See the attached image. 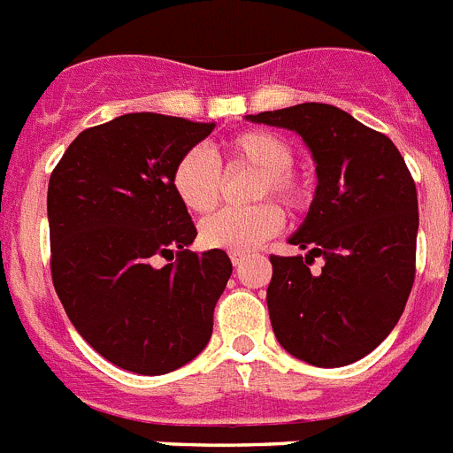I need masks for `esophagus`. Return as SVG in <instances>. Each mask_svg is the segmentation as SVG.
<instances>
[{"label":"esophagus","instance_id":"1","mask_svg":"<svg viewBox=\"0 0 453 453\" xmlns=\"http://www.w3.org/2000/svg\"><path fill=\"white\" fill-rule=\"evenodd\" d=\"M230 259H232V264H234V266H242L243 259H246V255H230Z\"/></svg>","mask_w":453,"mask_h":453}]
</instances>
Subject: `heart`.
<instances>
[{
    "label": "heart",
    "instance_id": "1",
    "mask_svg": "<svg viewBox=\"0 0 453 453\" xmlns=\"http://www.w3.org/2000/svg\"><path fill=\"white\" fill-rule=\"evenodd\" d=\"M230 165L259 171L252 198L268 194L288 210H303L309 201V185L291 171L293 149L268 130H243L226 144ZM171 187L189 211H210L221 191V166L207 146L185 150L171 171ZM284 214L273 203H257L243 210H221L198 226V239L211 250L248 255L282 230Z\"/></svg>",
    "mask_w": 453,
    "mask_h": 453
}]
</instances>
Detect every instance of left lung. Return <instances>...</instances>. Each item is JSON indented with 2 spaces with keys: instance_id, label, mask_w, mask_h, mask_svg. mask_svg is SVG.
<instances>
[{
  "instance_id": "1",
  "label": "left lung",
  "mask_w": 453,
  "mask_h": 453,
  "mask_svg": "<svg viewBox=\"0 0 453 453\" xmlns=\"http://www.w3.org/2000/svg\"><path fill=\"white\" fill-rule=\"evenodd\" d=\"M246 119L297 133L316 162V194L288 236L309 252L271 257L275 338L318 368L354 364L393 332L413 287L418 191L404 157L336 105L297 104ZM313 256L326 259L316 276Z\"/></svg>"
}]
</instances>
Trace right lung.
I'll use <instances>...</instances> for the list:
<instances>
[{
    "mask_svg": "<svg viewBox=\"0 0 453 453\" xmlns=\"http://www.w3.org/2000/svg\"><path fill=\"white\" fill-rule=\"evenodd\" d=\"M211 130L130 112L83 130L49 178L56 293L76 332L130 372H171L210 343L232 264L223 250H189L196 227L171 171ZM173 254L176 263L152 264Z\"/></svg>",
    "mask_w": 453,
    "mask_h": 453,
    "instance_id": "right-lung-1",
    "label": "right lung"
}]
</instances>
